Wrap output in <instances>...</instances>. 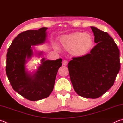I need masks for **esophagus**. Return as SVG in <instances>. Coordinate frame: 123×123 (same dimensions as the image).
Returning <instances> with one entry per match:
<instances>
[{
	"label": "esophagus",
	"instance_id": "1",
	"mask_svg": "<svg viewBox=\"0 0 123 123\" xmlns=\"http://www.w3.org/2000/svg\"><path fill=\"white\" fill-rule=\"evenodd\" d=\"M63 63L64 66H66L67 64H68V61H67V60H64V61H63V63Z\"/></svg>",
	"mask_w": 123,
	"mask_h": 123
}]
</instances>
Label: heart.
Here are the masks:
<instances>
[{"instance_id":"1","label":"heart","mask_w":123,"mask_h":123,"mask_svg":"<svg viewBox=\"0 0 123 123\" xmlns=\"http://www.w3.org/2000/svg\"><path fill=\"white\" fill-rule=\"evenodd\" d=\"M60 42L64 49L72 52L76 56L81 57L86 55L93 48L94 41L91 35L84 32H77L62 36ZM56 49L59 47L55 45Z\"/></svg>"}]
</instances>
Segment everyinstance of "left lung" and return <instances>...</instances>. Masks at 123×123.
<instances>
[{"label":"left lung","mask_w":123,"mask_h":123,"mask_svg":"<svg viewBox=\"0 0 123 123\" xmlns=\"http://www.w3.org/2000/svg\"><path fill=\"white\" fill-rule=\"evenodd\" d=\"M96 44L90 53L68 64L73 86L80 96L95 99L113 86L120 67L119 50L107 32L90 27Z\"/></svg>","instance_id":"left-lung-1"}]
</instances>
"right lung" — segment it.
<instances>
[{
	"label": "right lung",
	"mask_w": 123,
	"mask_h": 123,
	"mask_svg": "<svg viewBox=\"0 0 123 123\" xmlns=\"http://www.w3.org/2000/svg\"><path fill=\"white\" fill-rule=\"evenodd\" d=\"M47 28L27 30L20 33L9 47L6 58V73L11 86L18 93L31 101L45 98L54 88L56 76L61 59L41 60L37 70L33 75L26 71L27 59L33 55L31 46L44 43ZM42 52L39 53L41 55Z\"/></svg>",
	"instance_id": "right-lung-1"
}]
</instances>
